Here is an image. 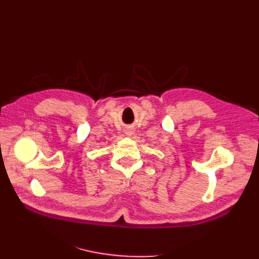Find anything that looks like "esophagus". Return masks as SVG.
Returning <instances> with one entry per match:
<instances>
[{
  "mask_svg": "<svg viewBox=\"0 0 259 259\" xmlns=\"http://www.w3.org/2000/svg\"><path fill=\"white\" fill-rule=\"evenodd\" d=\"M133 132H134V129H133V128H127V130H126V133L129 134V135L133 134Z\"/></svg>",
  "mask_w": 259,
  "mask_h": 259,
  "instance_id": "obj_1",
  "label": "esophagus"
}]
</instances>
